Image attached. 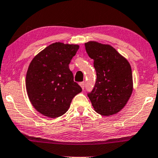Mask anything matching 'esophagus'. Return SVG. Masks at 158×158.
I'll return each mask as SVG.
<instances>
[{"mask_svg":"<svg viewBox=\"0 0 158 158\" xmlns=\"http://www.w3.org/2000/svg\"><path fill=\"white\" fill-rule=\"evenodd\" d=\"M79 84H80V86H81V88H82L83 89H84V87H85V83L84 82H81V83H80Z\"/></svg>","mask_w":158,"mask_h":158,"instance_id":"34e87169","label":"esophagus"}]
</instances>
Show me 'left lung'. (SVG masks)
Listing matches in <instances>:
<instances>
[{"instance_id":"left-lung-1","label":"left lung","mask_w":158,"mask_h":158,"mask_svg":"<svg viewBox=\"0 0 158 158\" xmlns=\"http://www.w3.org/2000/svg\"><path fill=\"white\" fill-rule=\"evenodd\" d=\"M94 60L97 80L88 97L96 112L103 116L117 114L125 106L133 91L132 73L126 57L109 44L97 41L85 44Z\"/></svg>"}]
</instances>
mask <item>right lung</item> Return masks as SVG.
<instances>
[{"label":"right lung","instance_id":"add662e5","mask_svg":"<svg viewBox=\"0 0 158 158\" xmlns=\"http://www.w3.org/2000/svg\"><path fill=\"white\" fill-rule=\"evenodd\" d=\"M79 49L77 44L56 42L34 57L29 64L26 88L31 105L43 115L58 118L68 111L82 89L74 82L69 68Z\"/></svg>","mask_w":158,"mask_h":158}]
</instances>
